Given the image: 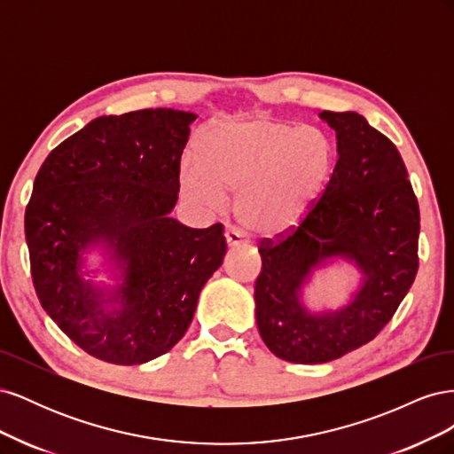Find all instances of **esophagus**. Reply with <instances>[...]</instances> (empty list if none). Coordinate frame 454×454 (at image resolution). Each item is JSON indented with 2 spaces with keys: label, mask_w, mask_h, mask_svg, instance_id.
<instances>
[{
  "label": "esophagus",
  "mask_w": 454,
  "mask_h": 454,
  "mask_svg": "<svg viewBox=\"0 0 454 454\" xmlns=\"http://www.w3.org/2000/svg\"><path fill=\"white\" fill-rule=\"evenodd\" d=\"M225 239H227V244H229V246H240V244L248 242V239H246L244 232H240L239 229H229V231L225 232Z\"/></svg>",
  "instance_id": "1"
}]
</instances>
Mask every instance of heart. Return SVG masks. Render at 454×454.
I'll list each match as a JSON object with an SVG mask.
<instances>
[{
  "label": "heart",
  "instance_id": "obj_1",
  "mask_svg": "<svg viewBox=\"0 0 454 454\" xmlns=\"http://www.w3.org/2000/svg\"><path fill=\"white\" fill-rule=\"evenodd\" d=\"M333 168L335 145L320 129L274 117L223 121L202 136L197 159H185L182 191L202 206H219L223 191H239V222L278 232L320 197Z\"/></svg>",
  "mask_w": 454,
  "mask_h": 454
}]
</instances>
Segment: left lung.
I'll return each instance as SVG.
<instances>
[{
    "mask_svg": "<svg viewBox=\"0 0 454 454\" xmlns=\"http://www.w3.org/2000/svg\"><path fill=\"white\" fill-rule=\"evenodd\" d=\"M337 132V164L297 227L259 240L255 320L292 364H325L373 340L415 282L420 214L400 151L354 112H322ZM350 258L364 280L340 311L312 315L300 287L327 258Z\"/></svg>",
    "mask_w": 454,
    "mask_h": 454,
    "instance_id": "8db88e82",
    "label": "left lung"
}]
</instances>
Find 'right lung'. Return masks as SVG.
<instances>
[{"label":"right lung","instance_id":"obj_1","mask_svg":"<svg viewBox=\"0 0 454 454\" xmlns=\"http://www.w3.org/2000/svg\"><path fill=\"white\" fill-rule=\"evenodd\" d=\"M195 119L167 107L98 117L54 147L35 176L24 215L35 294L94 358L138 365L168 352L223 263L222 223L191 229L168 215ZM90 245L121 269L112 293L82 278Z\"/></svg>","mask_w":454,"mask_h":454}]
</instances>
